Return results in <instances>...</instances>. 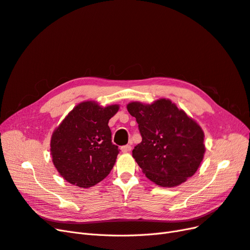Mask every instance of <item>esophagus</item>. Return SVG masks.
<instances>
[{
    "label": "esophagus",
    "instance_id": "obj_1",
    "mask_svg": "<svg viewBox=\"0 0 250 250\" xmlns=\"http://www.w3.org/2000/svg\"><path fill=\"white\" fill-rule=\"evenodd\" d=\"M121 150H122V152H130L131 146L130 145H125L123 147H121Z\"/></svg>",
    "mask_w": 250,
    "mask_h": 250
}]
</instances>
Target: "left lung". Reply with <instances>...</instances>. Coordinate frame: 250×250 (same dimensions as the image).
<instances>
[{
	"label": "left lung",
	"mask_w": 250,
	"mask_h": 250,
	"mask_svg": "<svg viewBox=\"0 0 250 250\" xmlns=\"http://www.w3.org/2000/svg\"><path fill=\"white\" fill-rule=\"evenodd\" d=\"M127 110L137 119L142 135L132 156L148 179L173 188L194 175L206 152L204 133L196 121L169 99L130 102Z\"/></svg>",
	"instance_id": "1"
}]
</instances>
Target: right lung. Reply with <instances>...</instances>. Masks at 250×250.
<instances>
[{
    "mask_svg": "<svg viewBox=\"0 0 250 250\" xmlns=\"http://www.w3.org/2000/svg\"><path fill=\"white\" fill-rule=\"evenodd\" d=\"M119 110L95 101L76 105L51 138V155L58 173L67 183L90 188L110 173L119 153L111 142L108 121Z\"/></svg>",
    "mask_w": 250,
    "mask_h": 250,
    "instance_id": "add662e5",
    "label": "right lung"
}]
</instances>
